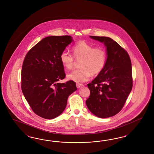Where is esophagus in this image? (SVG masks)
<instances>
[{
	"label": "esophagus",
	"mask_w": 154,
	"mask_h": 154,
	"mask_svg": "<svg viewBox=\"0 0 154 154\" xmlns=\"http://www.w3.org/2000/svg\"><path fill=\"white\" fill-rule=\"evenodd\" d=\"M76 86H77V88L78 89H79V88H80L82 87L84 85H83V84H79V83H77V84H76Z\"/></svg>",
	"instance_id": "obj_1"
}]
</instances>
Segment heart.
<instances>
[{
    "label": "heart",
    "instance_id": "obj_1",
    "mask_svg": "<svg viewBox=\"0 0 154 154\" xmlns=\"http://www.w3.org/2000/svg\"><path fill=\"white\" fill-rule=\"evenodd\" d=\"M75 59H81L79 69H76L67 75V78L76 82H82L89 80L91 75L99 74L104 69L107 61V53L101 47L94 48L85 41L77 42L72 48ZM60 60L66 69L73 68L75 60L66 51L61 53Z\"/></svg>",
    "mask_w": 154,
    "mask_h": 154
}]
</instances>
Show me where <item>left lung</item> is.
I'll return each instance as SVG.
<instances>
[{
  "label": "left lung",
  "instance_id": "8db88e82",
  "mask_svg": "<svg viewBox=\"0 0 154 154\" xmlns=\"http://www.w3.org/2000/svg\"><path fill=\"white\" fill-rule=\"evenodd\" d=\"M90 38L104 45L107 61L103 70L88 84L90 95L86 104L96 116L107 118L121 111L131 93L133 86L131 59L127 52L112 38Z\"/></svg>",
  "mask_w": 154,
  "mask_h": 154
}]
</instances>
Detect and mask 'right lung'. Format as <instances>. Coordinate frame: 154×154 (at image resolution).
Listing matches in <instances>:
<instances>
[{
	"label": "right lung",
	"instance_id": "right-lung-1",
	"mask_svg": "<svg viewBox=\"0 0 154 154\" xmlns=\"http://www.w3.org/2000/svg\"><path fill=\"white\" fill-rule=\"evenodd\" d=\"M73 41L69 35L49 36L42 39L28 52L21 72V89L34 112L46 119L59 116L65 109L75 83L65 78L61 53Z\"/></svg>",
	"mask_w": 154,
	"mask_h": 154
}]
</instances>
